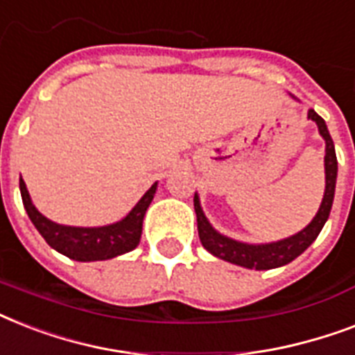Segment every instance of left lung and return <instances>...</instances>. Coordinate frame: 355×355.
Instances as JSON below:
<instances>
[{"label": "left lung", "mask_w": 355, "mask_h": 355, "mask_svg": "<svg viewBox=\"0 0 355 355\" xmlns=\"http://www.w3.org/2000/svg\"><path fill=\"white\" fill-rule=\"evenodd\" d=\"M308 119L317 123L320 136L326 141V156H324V169H326V189L320 208L317 211V216L313 217V221L309 223L308 227L300 230L295 236L282 239L276 243H265V245H248V243L236 241L230 237L223 236L211 227L208 219H206L205 211L200 208L199 195L195 193L193 205L195 214H197V228H199V237L202 247L210 254L217 256V258L230 261V263L241 265L247 269L256 270H267L275 269V267H282V265L289 263L293 259L300 256L311 243L317 239L320 234L324 223L328 221L330 216L331 205H334V195H336V180H337V156L336 147H334V139H331L328 127H326L324 119L320 118L315 110H309Z\"/></svg>", "instance_id": "8db88e82"}]
</instances>
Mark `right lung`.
<instances>
[{"instance_id":"1","label":"right lung","mask_w":355,"mask_h":355,"mask_svg":"<svg viewBox=\"0 0 355 355\" xmlns=\"http://www.w3.org/2000/svg\"><path fill=\"white\" fill-rule=\"evenodd\" d=\"M19 191L27 216L49 247L75 261H97V259L116 258L119 254L130 252L132 248L138 247L144 216L156 193V182L145 191L144 197L128 211L127 217H123L121 221L114 225L97 228L64 227L49 221L35 208L24 180H19Z\"/></svg>"}]
</instances>
